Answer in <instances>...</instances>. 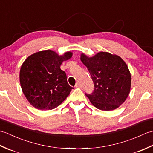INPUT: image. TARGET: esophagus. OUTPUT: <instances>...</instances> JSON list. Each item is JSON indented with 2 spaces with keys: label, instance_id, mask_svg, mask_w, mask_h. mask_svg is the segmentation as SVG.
<instances>
[{
  "label": "esophagus",
  "instance_id": "obj_1",
  "mask_svg": "<svg viewBox=\"0 0 153 153\" xmlns=\"http://www.w3.org/2000/svg\"><path fill=\"white\" fill-rule=\"evenodd\" d=\"M76 87H81V83H77V84L76 85Z\"/></svg>",
  "mask_w": 153,
  "mask_h": 153
}]
</instances>
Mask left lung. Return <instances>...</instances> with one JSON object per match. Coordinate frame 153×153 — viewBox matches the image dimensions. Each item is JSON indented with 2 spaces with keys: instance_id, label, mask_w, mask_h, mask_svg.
Segmentation results:
<instances>
[{
  "instance_id": "obj_1",
  "label": "left lung",
  "mask_w": 153,
  "mask_h": 153,
  "mask_svg": "<svg viewBox=\"0 0 153 153\" xmlns=\"http://www.w3.org/2000/svg\"><path fill=\"white\" fill-rule=\"evenodd\" d=\"M94 83V90L85 93L91 102L101 110L118 108L128 97L131 87V74L125 62L117 55L100 52L93 57L81 55Z\"/></svg>"
}]
</instances>
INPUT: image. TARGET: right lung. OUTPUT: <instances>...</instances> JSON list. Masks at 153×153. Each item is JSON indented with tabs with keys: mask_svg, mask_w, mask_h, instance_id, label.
<instances>
[{
	"mask_svg": "<svg viewBox=\"0 0 153 153\" xmlns=\"http://www.w3.org/2000/svg\"><path fill=\"white\" fill-rule=\"evenodd\" d=\"M72 56L70 52L58 56L55 52H38L24 61L19 72L22 91L31 105L42 110L59 106L70 95L71 89L66 74L60 65Z\"/></svg>",
	"mask_w": 153,
	"mask_h": 153,
	"instance_id": "right-lung-1",
	"label": "right lung"
}]
</instances>
